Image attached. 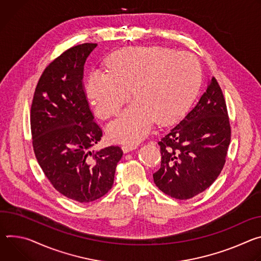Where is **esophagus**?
<instances>
[{
	"label": "esophagus",
	"mask_w": 261,
	"mask_h": 261,
	"mask_svg": "<svg viewBox=\"0 0 261 261\" xmlns=\"http://www.w3.org/2000/svg\"><path fill=\"white\" fill-rule=\"evenodd\" d=\"M137 147H138L137 144H124V145L122 146V150H123L125 153H127V152H129V151L136 149Z\"/></svg>",
	"instance_id": "1"
}]
</instances>
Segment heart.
<instances>
[{
	"label": "heart",
	"mask_w": 261,
	"mask_h": 261,
	"mask_svg": "<svg viewBox=\"0 0 261 261\" xmlns=\"http://www.w3.org/2000/svg\"><path fill=\"white\" fill-rule=\"evenodd\" d=\"M108 70L95 69L86 82V93L96 115L108 118L129 99L135 100L108 124L116 142H137L152 123L174 120L195 97L201 68L187 51L161 46H133L111 54Z\"/></svg>",
	"instance_id": "b5f03b06"
}]
</instances>
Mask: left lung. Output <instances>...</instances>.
<instances>
[{"label":"left lung","instance_id":"1","mask_svg":"<svg viewBox=\"0 0 261 261\" xmlns=\"http://www.w3.org/2000/svg\"><path fill=\"white\" fill-rule=\"evenodd\" d=\"M230 139L225 98L213 76L197 105L159 141L162 162L154 184L179 200L205 191L225 165Z\"/></svg>","mask_w":261,"mask_h":261}]
</instances>
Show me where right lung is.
Returning a JSON list of instances; mask_svg holds the SVG:
<instances>
[{
    "mask_svg": "<svg viewBox=\"0 0 261 261\" xmlns=\"http://www.w3.org/2000/svg\"><path fill=\"white\" fill-rule=\"evenodd\" d=\"M96 43L72 46L42 72L31 106L33 149L53 187L88 203L113 187L123 151L109 146L91 151L102 130L94 121L83 84L84 65Z\"/></svg>",
    "mask_w": 261,
    "mask_h": 261,
    "instance_id": "add662e5",
    "label": "right lung"
}]
</instances>
